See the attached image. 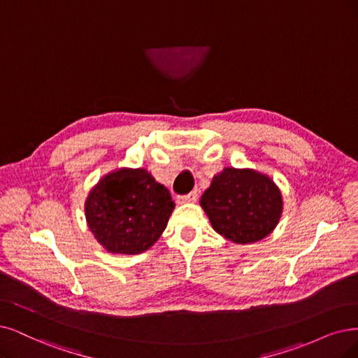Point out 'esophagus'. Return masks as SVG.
Masks as SVG:
<instances>
[{
  "instance_id": "1",
  "label": "esophagus",
  "mask_w": 358,
  "mask_h": 358,
  "mask_svg": "<svg viewBox=\"0 0 358 358\" xmlns=\"http://www.w3.org/2000/svg\"><path fill=\"white\" fill-rule=\"evenodd\" d=\"M197 201V192H192L189 194H184L178 197V203H193Z\"/></svg>"
}]
</instances>
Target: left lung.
<instances>
[{
    "instance_id": "obj_1",
    "label": "left lung",
    "mask_w": 358,
    "mask_h": 358,
    "mask_svg": "<svg viewBox=\"0 0 358 358\" xmlns=\"http://www.w3.org/2000/svg\"><path fill=\"white\" fill-rule=\"evenodd\" d=\"M210 226L233 243L248 245L266 239L283 213L277 184L250 168H224L214 176L201 197Z\"/></svg>"
}]
</instances>
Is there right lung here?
<instances>
[{
    "label": "right lung",
    "mask_w": 358,
    "mask_h": 358,
    "mask_svg": "<svg viewBox=\"0 0 358 358\" xmlns=\"http://www.w3.org/2000/svg\"><path fill=\"white\" fill-rule=\"evenodd\" d=\"M169 190L144 168H117L92 187L85 218L110 254L137 255L153 246L174 210Z\"/></svg>",
    "instance_id": "1"
}]
</instances>
